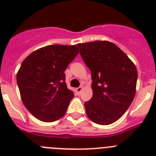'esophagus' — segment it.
<instances>
[{
  "instance_id": "1",
  "label": "esophagus",
  "mask_w": 156,
  "mask_h": 156,
  "mask_svg": "<svg viewBox=\"0 0 156 156\" xmlns=\"http://www.w3.org/2000/svg\"><path fill=\"white\" fill-rule=\"evenodd\" d=\"M82 89H83V88H82V86H79V87L77 88V89H76L77 93H78V94H79V93H81V92L82 91Z\"/></svg>"
}]
</instances>
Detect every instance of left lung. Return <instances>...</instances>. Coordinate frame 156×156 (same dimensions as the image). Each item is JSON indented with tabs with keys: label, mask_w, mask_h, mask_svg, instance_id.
Returning a JSON list of instances; mask_svg holds the SVG:
<instances>
[{
	"label": "left lung",
	"mask_w": 156,
	"mask_h": 156,
	"mask_svg": "<svg viewBox=\"0 0 156 156\" xmlns=\"http://www.w3.org/2000/svg\"><path fill=\"white\" fill-rule=\"evenodd\" d=\"M91 71L93 97L85 103L87 116L99 125H109L124 115L136 93L137 70L120 48L107 41L78 44Z\"/></svg>",
	"instance_id": "8db88e82"
}]
</instances>
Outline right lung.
<instances>
[{
    "label": "right lung",
    "mask_w": 156,
    "mask_h": 156,
    "mask_svg": "<svg viewBox=\"0 0 156 156\" xmlns=\"http://www.w3.org/2000/svg\"><path fill=\"white\" fill-rule=\"evenodd\" d=\"M79 51L77 45L52 44L36 50L24 59L17 84L24 106L42 122L65 115L74 93L67 89L64 71Z\"/></svg>",
    "instance_id": "obj_1"
}]
</instances>
